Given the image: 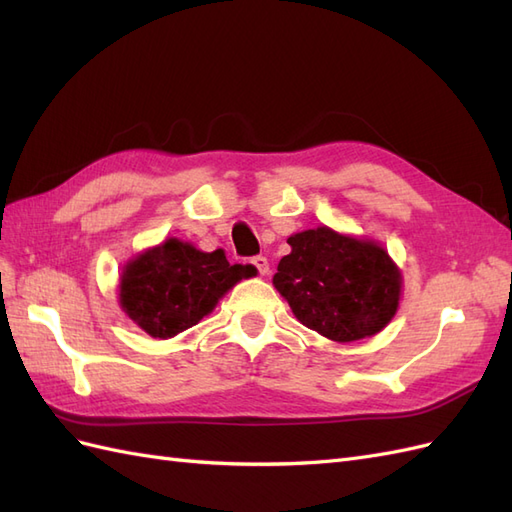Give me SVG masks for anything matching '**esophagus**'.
<instances>
[{
    "mask_svg": "<svg viewBox=\"0 0 512 512\" xmlns=\"http://www.w3.org/2000/svg\"><path fill=\"white\" fill-rule=\"evenodd\" d=\"M252 265L258 269L260 275H267L269 273V260L265 256H254L252 258Z\"/></svg>",
    "mask_w": 512,
    "mask_h": 512,
    "instance_id": "1",
    "label": "esophagus"
}]
</instances>
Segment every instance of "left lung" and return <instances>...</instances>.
Returning a JSON list of instances; mask_svg holds the SVG:
<instances>
[{
    "label": "left lung",
    "instance_id": "left-lung-1",
    "mask_svg": "<svg viewBox=\"0 0 512 512\" xmlns=\"http://www.w3.org/2000/svg\"><path fill=\"white\" fill-rule=\"evenodd\" d=\"M288 245L273 286L301 325L334 342H355L394 319L403 275L381 243L319 226L290 234Z\"/></svg>",
    "mask_w": 512,
    "mask_h": 512
}]
</instances>
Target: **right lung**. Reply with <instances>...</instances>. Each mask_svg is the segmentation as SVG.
I'll return each mask as SVG.
<instances>
[{
    "label": "right lung",
    "instance_id": "obj_1",
    "mask_svg": "<svg viewBox=\"0 0 512 512\" xmlns=\"http://www.w3.org/2000/svg\"><path fill=\"white\" fill-rule=\"evenodd\" d=\"M252 275L256 267L230 265L222 250L202 252L170 237L122 267L118 303L148 336L168 340L198 325L234 284Z\"/></svg>",
    "mask_w": 512,
    "mask_h": 512
}]
</instances>
